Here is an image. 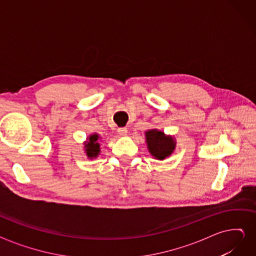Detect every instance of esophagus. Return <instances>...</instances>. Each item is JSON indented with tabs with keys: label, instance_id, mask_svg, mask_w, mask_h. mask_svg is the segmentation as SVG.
<instances>
[{
	"label": "esophagus",
	"instance_id": "esophagus-1",
	"mask_svg": "<svg viewBox=\"0 0 256 256\" xmlns=\"http://www.w3.org/2000/svg\"><path fill=\"white\" fill-rule=\"evenodd\" d=\"M118 132L120 136H126L127 134V128H125V127L118 128Z\"/></svg>",
	"mask_w": 256,
	"mask_h": 256
}]
</instances>
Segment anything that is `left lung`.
<instances>
[{
  "mask_svg": "<svg viewBox=\"0 0 256 256\" xmlns=\"http://www.w3.org/2000/svg\"><path fill=\"white\" fill-rule=\"evenodd\" d=\"M145 141L150 154L157 160L170 157L176 148V138L157 128L145 131Z\"/></svg>",
  "mask_w": 256,
  "mask_h": 256,
  "instance_id": "8db88e82",
  "label": "left lung"
}]
</instances>
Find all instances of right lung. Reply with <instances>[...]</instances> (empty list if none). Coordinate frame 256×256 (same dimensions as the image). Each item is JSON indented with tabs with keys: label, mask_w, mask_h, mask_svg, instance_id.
I'll list each match as a JSON object with an SVG mask.
<instances>
[{
	"label": "right lung",
	"mask_w": 256,
	"mask_h": 256,
	"mask_svg": "<svg viewBox=\"0 0 256 256\" xmlns=\"http://www.w3.org/2000/svg\"><path fill=\"white\" fill-rule=\"evenodd\" d=\"M100 140H102L100 136L94 132L86 138V141L83 142V150L88 159H96L100 152H102V150H100Z\"/></svg>",
	"instance_id": "obj_1"
}]
</instances>
